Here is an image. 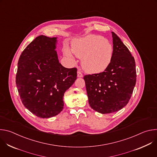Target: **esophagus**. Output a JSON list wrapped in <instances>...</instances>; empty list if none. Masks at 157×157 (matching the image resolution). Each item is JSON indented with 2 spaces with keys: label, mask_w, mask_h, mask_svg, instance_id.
Here are the masks:
<instances>
[{
  "label": "esophagus",
  "mask_w": 157,
  "mask_h": 157,
  "mask_svg": "<svg viewBox=\"0 0 157 157\" xmlns=\"http://www.w3.org/2000/svg\"><path fill=\"white\" fill-rule=\"evenodd\" d=\"M77 74H78V78H82V76H83V75H82V73L80 71H78V73H77Z\"/></svg>",
  "instance_id": "1"
}]
</instances>
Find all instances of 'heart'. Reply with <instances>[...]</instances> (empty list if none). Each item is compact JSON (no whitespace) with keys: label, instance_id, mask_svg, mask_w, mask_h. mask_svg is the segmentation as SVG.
I'll return each mask as SVG.
<instances>
[{"label":"heart","instance_id":"b5f03b06","mask_svg":"<svg viewBox=\"0 0 157 157\" xmlns=\"http://www.w3.org/2000/svg\"><path fill=\"white\" fill-rule=\"evenodd\" d=\"M72 50L74 54L82 59L83 68L90 73L104 71L109 66L113 56V47L99 35H91L73 42ZM64 53L73 58L70 51L66 48Z\"/></svg>","mask_w":157,"mask_h":157}]
</instances>
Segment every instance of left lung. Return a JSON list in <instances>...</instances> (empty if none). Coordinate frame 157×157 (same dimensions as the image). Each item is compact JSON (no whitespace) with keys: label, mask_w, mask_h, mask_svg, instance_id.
Instances as JSON below:
<instances>
[{"label":"left lung","mask_w":157,"mask_h":157,"mask_svg":"<svg viewBox=\"0 0 157 157\" xmlns=\"http://www.w3.org/2000/svg\"><path fill=\"white\" fill-rule=\"evenodd\" d=\"M112 36L113 56L107 68L84 76L89 104L101 114L113 113L125 106L136 83L134 58L115 33Z\"/></svg>","instance_id":"1"}]
</instances>
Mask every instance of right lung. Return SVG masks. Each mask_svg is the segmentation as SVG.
Returning <instances> with one entry per match:
<instances>
[{"label":"right lung","instance_id":"obj_1","mask_svg":"<svg viewBox=\"0 0 157 157\" xmlns=\"http://www.w3.org/2000/svg\"><path fill=\"white\" fill-rule=\"evenodd\" d=\"M56 39L37 36L18 61L16 84L21 101L32 114L43 119L63 110L64 93L77 78L76 68H66L59 63Z\"/></svg>","mask_w":157,"mask_h":157}]
</instances>
